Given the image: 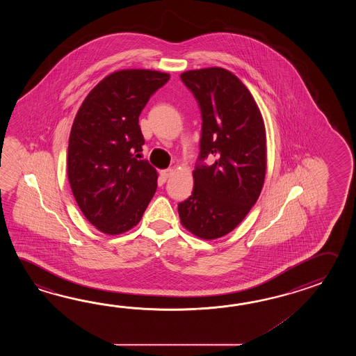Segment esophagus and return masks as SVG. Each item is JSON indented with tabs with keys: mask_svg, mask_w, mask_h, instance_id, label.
Here are the masks:
<instances>
[{
	"mask_svg": "<svg viewBox=\"0 0 356 356\" xmlns=\"http://www.w3.org/2000/svg\"><path fill=\"white\" fill-rule=\"evenodd\" d=\"M175 173V169L173 168H169V169H164V170H160V181H167L169 177H172V175Z\"/></svg>",
	"mask_w": 356,
	"mask_h": 356,
	"instance_id": "34e87169",
	"label": "esophagus"
}]
</instances>
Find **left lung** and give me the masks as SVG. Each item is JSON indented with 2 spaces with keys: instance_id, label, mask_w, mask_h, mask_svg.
I'll list each match as a JSON object with an SVG mask.
<instances>
[{
  "instance_id": "1",
  "label": "left lung",
  "mask_w": 356,
  "mask_h": 356,
  "mask_svg": "<svg viewBox=\"0 0 356 356\" xmlns=\"http://www.w3.org/2000/svg\"><path fill=\"white\" fill-rule=\"evenodd\" d=\"M181 79L201 108L202 134L193 192L178 212L188 232L212 241L234 230L257 202L267 164L265 123L250 90L225 68L191 70Z\"/></svg>"
}]
</instances>
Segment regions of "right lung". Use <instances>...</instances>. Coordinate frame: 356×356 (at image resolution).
I'll use <instances>...</instances> for the list:
<instances>
[{"instance_id":"right-lung-1","label":"right lung","mask_w":356,"mask_h":356,"mask_svg":"<svg viewBox=\"0 0 356 356\" xmlns=\"http://www.w3.org/2000/svg\"><path fill=\"white\" fill-rule=\"evenodd\" d=\"M170 75L120 70L104 77L79 108L68 140L67 175L83 216L99 232L136 227L158 187V172L141 160L138 117Z\"/></svg>"}]
</instances>
